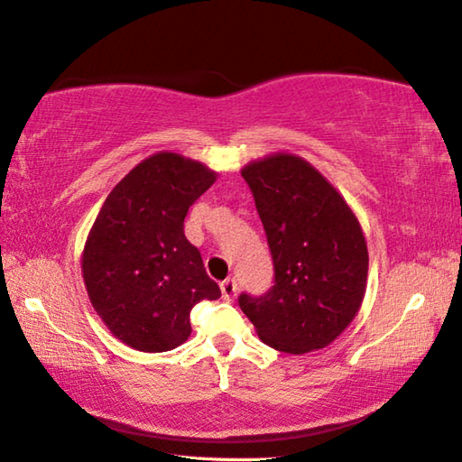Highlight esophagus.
Instances as JSON below:
<instances>
[{
  "label": "esophagus",
  "instance_id": "1",
  "mask_svg": "<svg viewBox=\"0 0 462 462\" xmlns=\"http://www.w3.org/2000/svg\"><path fill=\"white\" fill-rule=\"evenodd\" d=\"M221 293L225 300H233L235 295H237V283H235V279H225L221 283Z\"/></svg>",
  "mask_w": 462,
  "mask_h": 462
}]
</instances>
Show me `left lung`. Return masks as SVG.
I'll return each mask as SVG.
<instances>
[{
    "label": "left lung",
    "instance_id": "left-lung-1",
    "mask_svg": "<svg viewBox=\"0 0 462 462\" xmlns=\"http://www.w3.org/2000/svg\"><path fill=\"white\" fill-rule=\"evenodd\" d=\"M267 233L275 285L239 307L263 343L303 355L331 345L359 313L369 251L356 215L317 169L293 153L241 169Z\"/></svg>",
    "mask_w": 462,
    "mask_h": 462
}]
</instances>
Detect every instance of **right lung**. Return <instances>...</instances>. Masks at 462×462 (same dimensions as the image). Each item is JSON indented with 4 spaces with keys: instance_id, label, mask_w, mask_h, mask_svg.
<instances>
[{
    "instance_id": "obj_1",
    "label": "right lung",
    "mask_w": 462,
    "mask_h": 462,
    "mask_svg": "<svg viewBox=\"0 0 462 462\" xmlns=\"http://www.w3.org/2000/svg\"><path fill=\"white\" fill-rule=\"evenodd\" d=\"M215 179L195 159L153 153L113 187L93 221L81 253L83 283L101 321L131 349L183 345L191 309L221 297L183 233L187 211Z\"/></svg>"
}]
</instances>
